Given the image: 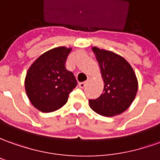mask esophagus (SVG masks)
<instances>
[{
    "label": "esophagus",
    "instance_id": "obj_1",
    "mask_svg": "<svg viewBox=\"0 0 160 160\" xmlns=\"http://www.w3.org/2000/svg\"><path fill=\"white\" fill-rule=\"evenodd\" d=\"M87 82H80V83H79V87H80V88H81V89H83V88H84V87L86 86Z\"/></svg>",
    "mask_w": 160,
    "mask_h": 160
}]
</instances>
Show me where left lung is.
Listing matches in <instances>:
<instances>
[{
  "mask_svg": "<svg viewBox=\"0 0 160 160\" xmlns=\"http://www.w3.org/2000/svg\"><path fill=\"white\" fill-rule=\"evenodd\" d=\"M103 78V91L98 98L89 100L91 108L104 117L126 111L137 95L138 83L132 67L119 55L92 47Z\"/></svg>",
  "mask_w": 160,
  "mask_h": 160,
  "instance_id": "1",
  "label": "left lung"
}]
</instances>
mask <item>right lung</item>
<instances>
[{
    "label": "right lung",
    "mask_w": 160,
    "mask_h": 160,
    "mask_svg": "<svg viewBox=\"0 0 160 160\" xmlns=\"http://www.w3.org/2000/svg\"><path fill=\"white\" fill-rule=\"evenodd\" d=\"M71 48L57 47L41 55L28 68L25 91L33 106L42 112H52L62 107L78 82L65 68Z\"/></svg>",
    "instance_id": "1"
}]
</instances>
